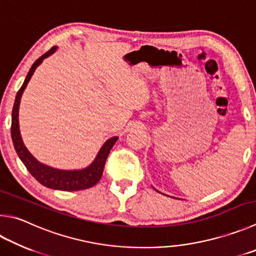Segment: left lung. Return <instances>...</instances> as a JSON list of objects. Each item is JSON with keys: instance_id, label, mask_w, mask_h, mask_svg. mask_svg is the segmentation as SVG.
Masks as SVG:
<instances>
[{"instance_id": "1", "label": "left lung", "mask_w": 256, "mask_h": 256, "mask_svg": "<svg viewBox=\"0 0 256 256\" xmlns=\"http://www.w3.org/2000/svg\"><path fill=\"white\" fill-rule=\"evenodd\" d=\"M156 192H158V190H156Z\"/></svg>"}]
</instances>
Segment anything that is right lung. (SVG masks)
Returning <instances> with one entry per match:
<instances>
[{
    "instance_id": "right-lung-1",
    "label": "right lung",
    "mask_w": 256,
    "mask_h": 256,
    "mask_svg": "<svg viewBox=\"0 0 256 256\" xmlns=\"http://www.w3.org/2000/svg\"><path fill=\"white\" fill-rule=\"evenodd\" d=\"M57 47H52L44 54L41 56L39 59H36L34 64H32L29 72L24 80V82L18 90L16 96L14 106L12 110V125H11V136L14 146L16 151L20 158L23 164L26 166L28 171L39 181L44 187H48L54 190H64V192H77V190H84L90 188L98 182L103 174L104 166L106 159L110 154V148H113L115 142L118 141V136H113L106 141L100 150L97 153L95 160L92 164L84 169L80 170H62L56 169L52 166L44 164L39 162L36 158L31 154L29 150L26 148L24 143L22 141L20 128H18V106H20L21 97L24 92L28 82H30L32 75H34L36 67L41 64L44 59L48 58L49 56L54 54Z\"/></svg>"
}]
</instances>
